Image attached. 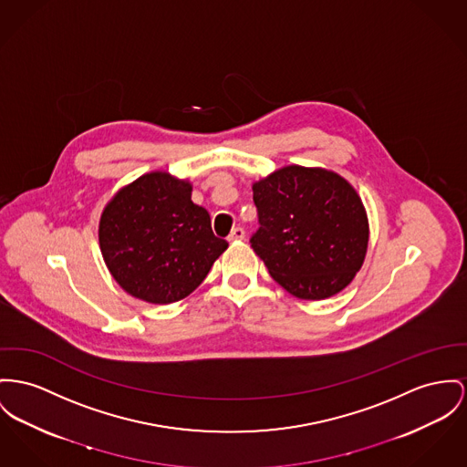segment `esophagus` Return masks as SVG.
Returning a JSON list of instances; mask_svg holds the SVG:
<instances>
[{"label": "esophagus", "instance_id": "obj_1", "mask_svg": "<svg viewBox=\"0 0 467 467\" xmlns=\"http://www.w3.org/2000/svg\"><path fill=\"white\" fill-rule=\"evenodd\" d=\"M244 237H246L244 230H243L241 226H237V228H234L232 234L228 235V241H230V243H239V241H244Z\"/></svg>", "mask_w": 467, "mask_h": 467}]
</instances>
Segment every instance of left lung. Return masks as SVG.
I'll return each mask as SVG.
<instances>
[{"label": "left lung", "mask_w": 467, "mask_h": 467, "mask_svg": "<svg viewBox=\"0 0 467 467\" xmlns=\"http://www.w3.org/2000/svg\"><path fill=\"white\" fill-rule=\"evenodd\" d=\"M251 189L260 221L251 248L273 280L305 301L342 292L361 269L370 239L358 191L333 170L299 164Z\"/></svg>", "instance_id": "left-lung-1"}]
</instances>
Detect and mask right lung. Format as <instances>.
I'll use <instances>...</instances> for the list:
<instances>
[{"label":"right lung","mask_w":467,"mask_h":467,"mask_svg":"<svg viewBox=\"0 0 467 467\" xmlns=\"http://www.w3.org/2000/svg\"><path fill=\"white\" fill-rule=\"evenodd\" d=\"M191 191L187 179L150 171L106 203L99 246L108 271L132 297L150 305L184 299L228 248Z\"/></svg>","instance_id":"add662e5"}]
</instances>
